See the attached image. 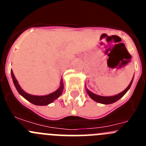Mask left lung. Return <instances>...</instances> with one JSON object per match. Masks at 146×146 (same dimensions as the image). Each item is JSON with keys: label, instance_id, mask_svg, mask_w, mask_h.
I'll return each instance as SVG.
<instances>
[{"label": "left lung", "instance_id": "1", "mask_svg": "<svg viewBox=\"0 0 146 146\" xmlns=\"http://www.w3.org/2000/svg\"><path fill=\"white\" fill-rule=\"evenodd\" d=\"M133 78H132V80H131V82L129 83L128 87L126 88L124 91H123L122 92L120 93V94H117V95H115V96H99V95H97V94H94V93L91 92V91H89V90H88L87 88H86V91H87L88 96H90L93 100L96 102H99V103H101V104H112V103H114L115 102L118 101V100H119V99H121L122 96H123V95H124L127 91H128V90L130 88V87H131V83H132V81H133Z\"/></svg>", "mask_w": 146, "mask_h": 146}]
</instances>
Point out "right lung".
<instances>
[{
    "instance_id": "obj_1",
    "label": "right lung",
    "mask_w": 146,
    "mask_h": 146,
    "mask_svg": "<svg viewBox=\"0 0 146 146\" xmlns=\"http://www.w3.org/2000/svg\"><path fill=\"white\" fill-rule=\"evenodd\" d=\"M11 77H12L13 82L15 84V88L17 90L18 93L21 95L22 96L27 99L28 102H31L32 104H35V105H47V104L52 103L54 100L59 97L62 94L63 92V89H64V83H63V80L61 79L60 83V87L58 88V90L53 93L48 94V95H45V96H34V95H31V94H27L26 92L23 91L21 87L20 86L19 83H18L17 80L15 78L14 73H13L12 70L11 71Z\"/></svg>"
}]
</instances>
